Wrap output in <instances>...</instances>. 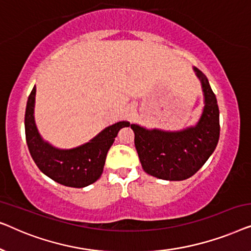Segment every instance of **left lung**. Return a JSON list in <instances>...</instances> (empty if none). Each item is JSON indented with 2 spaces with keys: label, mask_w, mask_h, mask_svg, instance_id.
<instances>
[{
  "label": "left lung",
  "mask_w": 251,
  "mask_h": 251,
  "mask_svg": "<svg viewBox=\"0 0 251 251\" xmlns=\"http://www.w3.org/2000/svg\"><path fill=\"white\" fill-rule=\"evenodd\" d=\"M203 92L204 106L197 125L181 130L147 129L130 125L135 146L145 173L163 180H184L193 176L214 153L219 139L217 99L205 75L193 67Z\"/></svg>",
  "instance_id": "1"
}]
</instances>
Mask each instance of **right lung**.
Instances as JSON below:
<instances>
[{
	"label": "right lung",
	"instance_id": "add662e5",
	"mask_svg": "<svg viewBox=\"0 0 251 251\" xmlns=\"http://www.w3.org/2000/svg\"><path fill=\"white\" fill-rule=\"evenodd\" d=\"M36 87L33 88L25 113V133L29 153L39 169L51 179L68 187H85L99 179L106 155L119 130L130 122L120 121L106 126L98 135L73 149H58L42 138L34 119Z\"/></svg>",
	"mask_w": 251,
	"mask_h": 251
}]
</instances>
